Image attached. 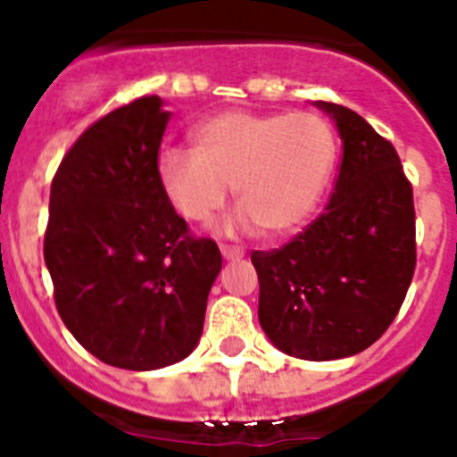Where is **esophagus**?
Masks as SVG:
<instances>
[{"label": "esophagus", "instance_id": "34e87169", "mask_svg": "<svg viewBox=\"0 0 457 457\" xmlns=\"http://www.w3.org/2000/svg\"><path fill=\"white\" fill-rule=\"evenodd\" d=\"M220 254H223L225 261H238V258L245 256V250L237 245H220Z\"/></svg>", "mask_w": 457, "mask_h": 457}]
</instances>
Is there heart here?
Segmentation results:
<instances>
[{
    "instance_id": "b5f03b06",
    "label": "heart",
    "mask_w": 457,
    "mask_h": 457,
    "mask_svg": "<svg viewBox=\"0 0 457 457\" xmlns=\"http://www.w3.org/2000/svg\"><path fill=\"white\" fill-rule=\"evenodd\" d=\"M195 150L165 147L156 177L165 199L186 220L205 223L234 187L243 207L237 223H258L270 237L305 225L325 196L338 139L314 112L228 110L192 130Z\"/></svg>"
}]
</instances>
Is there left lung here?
Instances as JSON below:
<instances>
[{
	"instance_id": "obj_1",
	"label": "left lung",
	"mask_w": 457,
	"mask_h": 457,
	"mask_svg": "<svg viewBox=\"0 0 457 457\" xmlns=\"http://www.w3.org/2000/svg\"><path fill=\"white\" fill-rule=\"evenodd\" d=\"M343 141L325 212L287 245L254 252L258 320L287 356L338 361L376 343L416 270L413 190L389 141L353 110L316 101Z\"/></svg>"
}]
</instances>
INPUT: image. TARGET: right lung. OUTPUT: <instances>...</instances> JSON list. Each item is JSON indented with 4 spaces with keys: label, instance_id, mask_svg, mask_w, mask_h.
Returning <instances> with one entry per match:
<instances>
[{
    "label": "right lung",
    "instance_id": "1",
    "mask_svg": "<svg viewBox=\"0 0 457 457\" xmlns=\"http://www.w3.org/2000/svg\"><path fill=\"white\" fill-rule=\"evenodd\" d=\"M161 96L112 110L75 141L50 187L44 258L63 325L105 365L152 371L190 356L220 271L156 177Z\"/></svg>",
    "mask_w": 457,
    "mask_h": 457
}]
</instances>
